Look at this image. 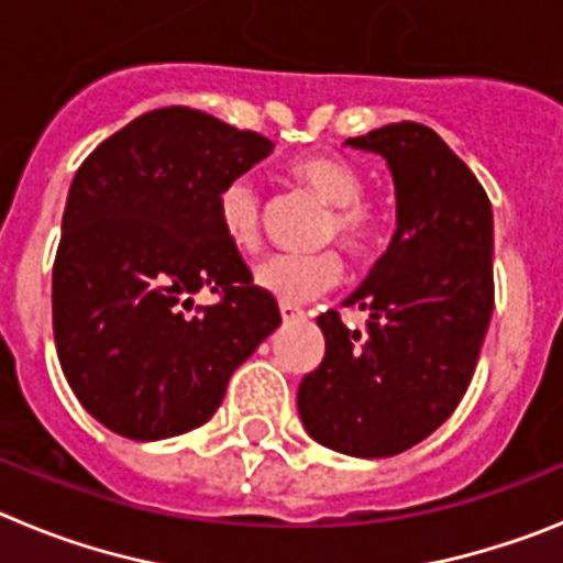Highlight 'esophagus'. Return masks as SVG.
<instances>
[{
	"label": "esophagus",
	"instance_id": "obj_1",
	"mask_svg": "<svg viewBox=\"0 0 563 563\" xmlns=\"http://www.w3.org/2000/svg\"><path fill=\"white\" fill-rule=\"evenodd\" d=\"M278 310H282V318H285V321H298V318H305V310H301V307L287 305V301H282Z\"/></svg>",
	"mask_w": 563,
	"mask_h": 563
}]
</instances>
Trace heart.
Masks as SVG:
<instances>
[{"mask_svg": "<svg viewBox=\"0 0 563 563\" xmlns=\"http://www.w3.org/2000/svg\"><path fill=\"white\" fill-rule=\"evenodd\" d=\"M292 177L310 188L318 200L332 206L324 239H338L352 258H372L386 239V217L377 206L361 200L363 180L350 163L330 154H307L290 166ZM220 228L228 245L242 253H253L262 245V200L251 180H233L222 188ZM343 276V262L335 251L310 256H271L258 262L253 282L258 290L271 292L278 301H307L332 290Z\"/></svg>", "mask_w": 563, "mask_h": 563, "instance_id": "1", "label": "heart"}]
</instances>
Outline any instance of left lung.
<instances>
[{
  "mask_svg": "<svg viewBox=\"0 0 563 563\" xmlns=\"http://www.w3.org/2000/svg\"><path fill=\"white\" fill-rule=\"evenodd\" d=\"M346 146L391 172L397 228L343 307L369 316L350 330L318 316L327 352L298 386V417L327 449L380 460L411 449L454 415L494 312V211L474 172L434 129L389 123Z\"/></svg>",
  "mask_w": 563,
  "mask_h": 563,
  "instance_id": "left-lung-1",
  "label": "left lung"
}]
</instances>
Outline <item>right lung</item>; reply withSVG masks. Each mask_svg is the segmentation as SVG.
Returning <instances> with one entry per match:
<instances>
[{"label": "right lung", "instance_id": "1", "mask_svg": "<svg viewBox=\"0 0 563 563\" xmlns=\"http://www.w3.org/2000/svg\"><path fill=\"white\" fill-rule=\"evenodd\" d=\"M271 152L262 134L166 107L134 118L76 172L53 332L69 389L114 434L152 442L200 429L282 324L217 213L222 188ZM200 289L221 301L188 317Z\"/></svg>", "mask_w": 563, "mask_h": 563}]
</instances>
